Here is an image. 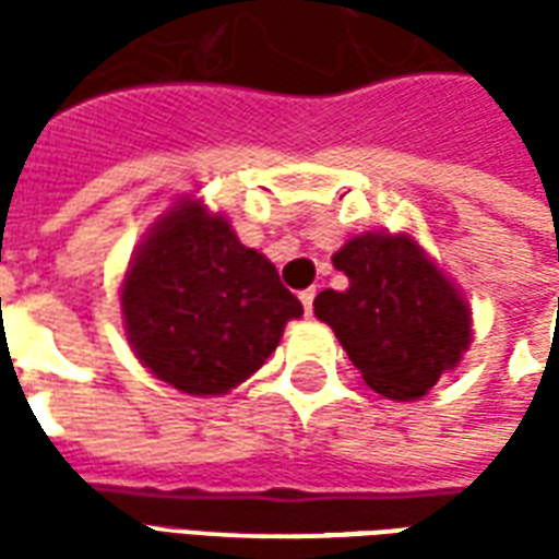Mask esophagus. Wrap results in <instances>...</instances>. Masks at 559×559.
<instances>
[{"instance_id": "esophagus-1", "label": "esophagus", "mask_w": 559, "mask_h": 559, "mask_svg": "<svg viewBox=\"0 0 559 559\" xmlns=\"http://www.w3.org/2000/svg\"><path fill=\"white\" fill-rule=\"evenodd\" d=\"M314 296H317L314 287H308V290L299 293V299H302L305 305V314H311V311H314Z\"/></svg>"}]
</instances>
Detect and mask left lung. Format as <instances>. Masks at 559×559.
<instances>
[{
    "label": "left lung",
    "mask_w": 559,
    "mask_h": 559,
    "mask_svg": "<svg viewBox=\"0 0 559 559\" xmlns=\"http://www.w3.org/2000/svg\"><path fill=\"white\" fill-rule=\"evenodd\" d=\"M347 290H323L314 314L332 326L368 386L421 399L469 344L467 302L411 239L365 233L335 254Z\"/></svg>",
    "instance_id": "left-lung-1"
}]
</instances>
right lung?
Segmentation results:
<instances>
[{"instance_id":"1","label":"right lung","mask_w":559,"mask_h":559,"mask_svg":"<svg viewBox=\"0 0 559 559\" xmlns=\"http://www.w3.org/2000/svg\"><path fill=\"white\" fill-rule=\"evenodd\" d=\"M122 314L138 359L188 395H224L278 347L302 302L200 203L173 209L134 257Z\"/></svg>"}]
</instances>
